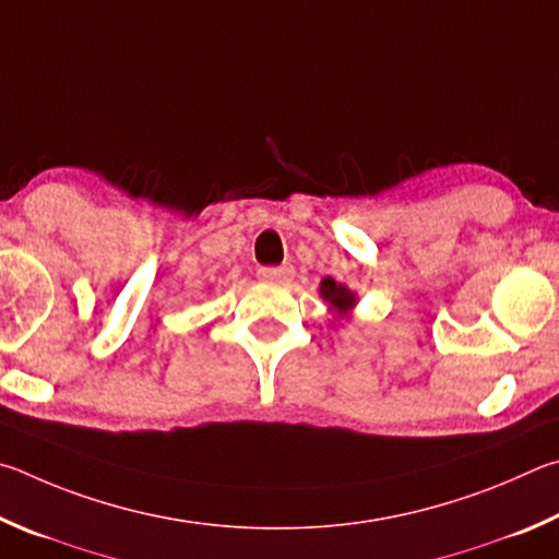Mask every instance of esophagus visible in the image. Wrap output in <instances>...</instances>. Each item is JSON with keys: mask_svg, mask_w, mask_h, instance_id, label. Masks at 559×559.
Segmentation results:
<instances>
[{"mask_svg": "<svg viewBox=\"0 0 559 559\" xmlns=\"http://www.w3.org/2000/svg\"><path fill=\"white\" fill-rule=\"evenodd\" d=\"M258 277L262 282H277V285H285V282L295 277V267H289V264H282V267H260Z\"/></svg>", "mask_w": 559, "mask_h": 559, "instance_id": "esophagus-1", "label": "esophagus"}]
</instances>
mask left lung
<instances>
[{"label": "left lung", "instance_id": "8db88e82", "mask_svg": "<svg viewBox=\"0 0 559 559\" xmlns=\"http://www.w3.org/2000/svg\"><path fill=\"white\" fill-rule=\"evenodd\" d=\"M319 295L329 301V307L336 311L338 317H346L350 309L356 307V292H350L346 285H338L334 277H324L319 285Z\"/></svg>", "mask_w": 559, "mask_h": 559}]
</instances>
